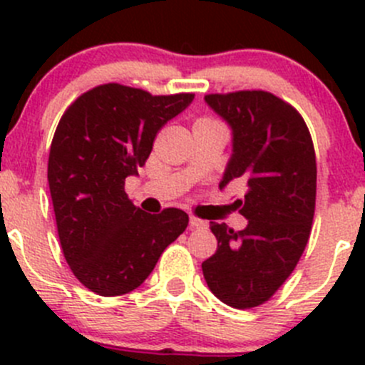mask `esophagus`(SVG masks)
<instances>
[{"label":"esophagus","instance_id":"34e87169","mask_svg":"<svg viewBox=\"0 0 365 365\" xmlns=\"http://www.w3.org/2000/svg\"><path fill=\"white\" fill-rule=\"evenodd\" d=\"M189 222H190V227H194V230H203V227L208 226V224H206V220L197 219V217H194V215H190Z\"/></svg>","mask_w":365,"mask_h":365}]
</instances>
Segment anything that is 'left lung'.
Listing matches in <instances>:
<instances>
[{
	"label": "left lung",
	"instance_id": "obj_1",
	"mask_svg": "<svg viewBox=\"0 0 365 365\" xmlns=\"http://www.w3.org/2000/svg\"><path fill=\"white\" fill-rule=\"evenodd\" d=\"M205 102L231 128V152L219 189L245 185L235 208L242 231L210 222L217 251L203 261L205 281L224 304L261 305L295 270L311 235L316 205V155L297 109L268 91L206 95Z\"/></svg>",
	"mask_w": 365,
	"mask_h": 365
}]
</instances>
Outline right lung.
<instances>
[{"label":"right lung","mask_w":365,"mask_h":365,"mask_svg":"<svg viewBox=\"0 0 365 365\" xmlns=\"http://www.w3.org/2000/svg\"><path fill=\"white\" fill-rule=\"evenodd\" d=\"M192 101L109 83L81 95L58 123L47 165L58 235L73 275L97 295L139 288L189 224L178 208L143 212L125 178L138 176L157 132Z\"/></svg>","instance_id":"right-lung-1"}]
</instances>
